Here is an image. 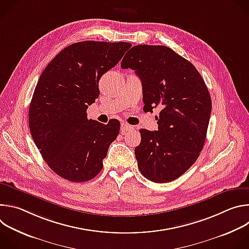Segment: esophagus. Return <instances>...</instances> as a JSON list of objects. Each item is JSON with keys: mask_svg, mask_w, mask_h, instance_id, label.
I'll return each mask as SVG.
<instances>
[{"mask_svg": "<svg viewBox=\"0 0 249 249\" xmlns=\"http://www.w3.org/2000/svg\"><path fill=\"white\" fill-rule=\"evenodd\" d=\"M132 129H133V127H131L130 125H128L126 123H122L121 124V134L122 135H125L127 132L132 131Z\"/></svg>", "mask_w": 249, "mask_h": 249, "instance_id": "obj_1", "label": "esophagus"}]
</instances>
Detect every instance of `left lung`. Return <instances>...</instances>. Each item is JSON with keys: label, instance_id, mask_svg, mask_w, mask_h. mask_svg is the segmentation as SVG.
Masks as SVG:
<instances>
[{"label": "left lung", "instance_id": "8db88e82", "mask_svg": "<svg viewBox=\"0 0 249 249\" xmlns=\"http://www.w3.org/2000/svg\"><path fill=\"white\" fill-rule=\"evenodd\" d=\"M121 67L135 70L142 81L144 111L161 108L158 131L140 130L139 170L153 182H170L193 165L204 147L212 110L207 86L192 63L162 45L132 47Z\"/></svg>", "mask_w": 249, "mask_h": 249}]
</instances>
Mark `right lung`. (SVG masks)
Here are the masks:
<instances>
[{
    "label": "right lung",
    "instance_id": "add662e5",
    "mask_svg": "<svg viewBox=\"0 0 249 249\" xmlns=\"http://www.w3.org/2000/svg\"><path fill=\"white\" fill-rule=\"evenodd\" d=\"M127 42L82 41L63 49L47 65L29 105V129L48 166L72 182L95 177L117 138L120 123L88 119L99 95L98 82L131 47Z\"/></svg>",
    "mask_w": 249,
    "mask_h": 249
}]
</instances>
